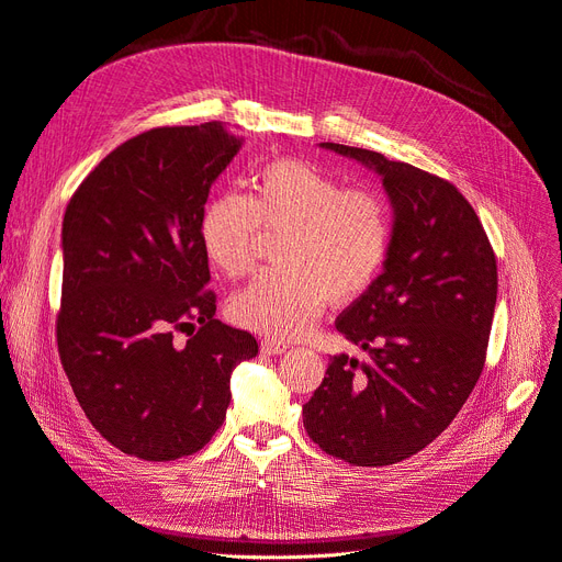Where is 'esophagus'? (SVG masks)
I'll use <instances>...</instances> for the list:
<instances>
[{"label":"esophagus","instance_id":"1","mask_svg":"<svg viewBox=\"0 0 562 562\" xmlns=\"http://www.w3.org/2000/svg\"><path fill=\"white\" fill-rule=\"evenodd\" d=\"M289 350V342L280 340V338H263L261 340V352L266 355H282Z\"/></svg>","mask_w":562,"mask_h":562}]
</instances>
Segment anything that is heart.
Listing matches in <instances>:
<instances>
[{
  "instance_id": "1",
  "label": "heart",
  "mask_w": 562,
  "mask_h": 562,
  "mask_svg": "<svg viewBox=\"0 0 562 562\" xmlns=\"http://www.w3.org/2000/svg\"><path fill=\"white\" fill-rule=\"evenodd\" d=\"M261 226L280 231L276 261L231 299L233 319L255 331L296 336L324 301H350L373 284L392 247L383 193L346 189L311 160L276 158L251 177V195L222 193L201 216L210 263L231 280L255 263Z\"/></svg>"
}]
</instances>
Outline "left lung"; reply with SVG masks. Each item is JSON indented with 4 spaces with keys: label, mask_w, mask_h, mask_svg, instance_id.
I'll list each match as a JSON object with an SVG mask.
<instances>
[{
    "label": "left lung",
    "mask_w": 562,
    "mask_h": 562,
    "mask_svg": "<svg viewBox=\"0 0 562 562\" xmlns=\"http://www.w3.org/2000/svg\"><path fill=\"white\" fill-rule=\"evenodd\" d=\"M322 147L383 177L394 231L383 273L336 319L369 357H331L303 427L327 456L394 464L437 439L476 385L497 301L495 251L443 177L369 149Z\"/></svg>",
    "instance_id": "obj_1"
}]
</instances>
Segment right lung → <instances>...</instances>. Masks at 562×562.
Returning <instances> with one entry per match:
<instances>
[{
  "label": "right lung",
  "instance_id": "1",
  "mask_svg": "<svg viewBox=\"0 0 562 562\" xmlns=\"http://www.w3.org/2000/svg\"><path fill=\"white\" fill-rule=\"evenodd\" d=\"M238 149L216 121L151 128L67 203L58 352L90 425L128 456L201 450L226 420L231 371L259 352L249 331L214 319L201 243L210 189Z\"/></svg>",
  "mask_w": 562,
  "mask_h": 562
}]
</instances>
